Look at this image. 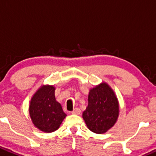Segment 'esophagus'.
I'll return each mask as SVG.
<instances>
[{"label":"esophagus","mask_w":156,"mask_h":156,"mask_svg":"<svg viewBox=\"0 0 156 156\" xmlns=\"http://www.w3.org/2000/svg\"><path fill=\"white\" fill-rule=\"evenodd\" d=\"M80 113H81V110H80V108H75L73 111L71 112V114L73 115H79Z\"/></svg>","instance_id":"esophagus-1"}]
</instances>
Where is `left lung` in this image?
<instances>
[{"label":"left lung","mask_w":156,"mask_h":156,"mask_svg":"<svg viewBox=\"0 0 156 156\" xmlns=\"http://www.w3.org/2000/svg\"><path fill=\"white\" fill-rule=\"evenodd\" d=\"M119 115L117 97L107 83L90 90L88 105L82 114L89 130L97 134L105 133L115 124Z\"/></svg>","instance_id":"obj_1"}]
</instances>
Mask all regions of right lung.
<instances>
[{
  "instance_id": "add662e5",
  "label": "right lung",
  "mask_w": 156,
  "mask_h": 156,
  "mask_svg": "<svg viewBox=\"0 0 156 156\" xmlns=\"http://www.w3.org/2000/svg\"><path fill=\"white\" fill-rule=\"evenodd\" d=\"M55 88L43 85L33 95L29 105V114L33 124L44 132H52L58 129L67 115L62 105L56 101Z\"/></svg>"
}]
</instances>
